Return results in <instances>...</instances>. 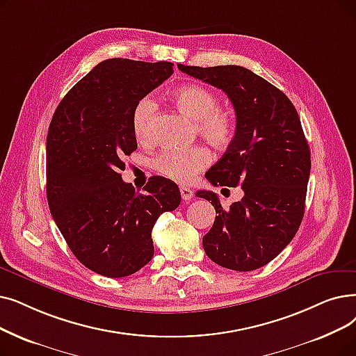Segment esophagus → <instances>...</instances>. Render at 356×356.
Masks as SVG:
<instances>
[{
    "label": "esophagus",
    "mask_w": 356,
    "mask_h": 356,
    "mask_svg": "<svg viewBox=\"0 0 356 356\" xmlns=\"http://www.w3.org/2000/svg\"><path fill=\"white\" fill-rule=\"evenodd\" d=\"M180 195H181V199L184 200V202H188V200H191L193 197V191L191 188L181 186L180 188Z\"/></svg>",
    "instance_id": "1"
}]
</instances>
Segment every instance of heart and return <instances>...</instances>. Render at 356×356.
Instances as JSON below:
<instances>
[{
	"instance_id": "b5f03b06",
	"label": "heart",
	"mask_w": 356,
	"mask_h": 356,
	"mask_svg": "<svg viewBox=\"0 0 356 356\" xmlns=\"http://www.w3.org/2000/svg\"><path fill=\"white\" fill-rule=\"evenodd\" d=\"M172 99L177 109L195 120V127L207 143L215 148H225L236 134L234 115L220 107V99L207 87L189 84L177 88ZM157 103L145 96L136 102L132 111V129L140 143L152 141V123ZM212 156L208 148L195 145L191 148H167L152 159L156 172L177 183H191L209 165Z\"/></svg>"
}]
</instances>
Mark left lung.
Returning a JSON list of instances; mask_svg holds the SVG:
<instances>
[{"label": "left lung", "instance_id": "1", "mask_svg": "<svg viewBox=\"0 0 356 356\" xmlns=\"http://www.w3.org/2000/svg\"><path fill=\"white\" fill-rule=\"evenodd\" d=\"M179 70L222 90L236 111V135L205 177L213 186H241L244 196L228 209L211 191L215 221L204 237L207 256L231 270L268 265L297 234L305 209L312 156L300 116L284 92L238 65Z\"/></svg>", "mask_w": 356, "mask_h": 356}]
</instances>
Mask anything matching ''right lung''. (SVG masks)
Segmentation results:
<instances>
[{"label": "right lung", "mask_w": 356, "mask_h": 356, "mask_svg": "<svg viewBox=\"0 0 356 356\" xmlns=\"http://www.w3.org/2000/svg\"><path fill=\"white\" fill-rule=\"evenodd\" d=\"M173 74L172 63L106 59L60 100L46 140V195L54 221L90 270L123 277L154 256L151 231L180 205L179 186L152 176L138 193L122 180L136 149V102Z\"/></svg>", "instance_id": "obj_1"}]
</instances>
